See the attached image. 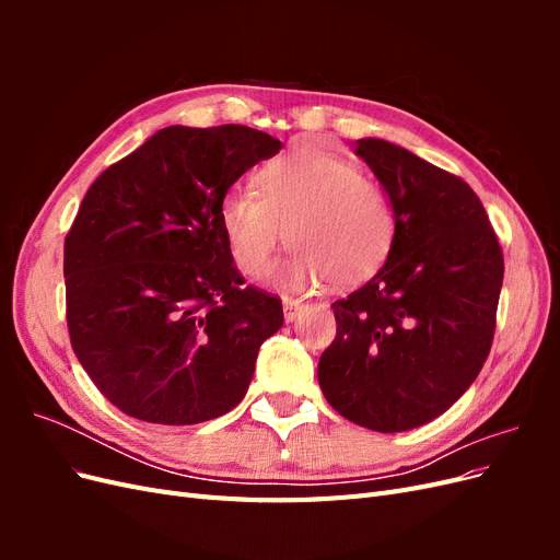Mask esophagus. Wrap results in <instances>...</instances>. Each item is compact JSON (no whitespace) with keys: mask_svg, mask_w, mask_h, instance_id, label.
I'll list each match as a JSON object with an SVG mask.
<instances>
[{"mask_svg":"<svg viewBox=\"0 0 560 560\" xmlns=\"http://www.w3.org/2000/svg\"><path fill=\"white\" fill-rule=\"evenodd\" d=\"M282 308H284V319H287V322H294V319L299 317V313H301L303 308H306V306H303V301L287 296V299L282 301Z\"/></svg>","mask_w":560,"mask_h":560,"instance_id":"obj_1","label":"esophagus"}]
</instances>
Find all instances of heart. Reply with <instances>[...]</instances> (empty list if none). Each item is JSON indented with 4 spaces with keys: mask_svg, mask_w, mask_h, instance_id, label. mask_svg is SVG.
<instances>
[{
    "mask_svg": "<svg viewBox=\"0 0 560 560\" xmlns=\"http://www.w3.org/2000/svg\"><path fill=\"white\" fill-rule=\"evenodd\" d=\"M257 192L233 191L219 210L231 257L245 276H264L290 241L296 249L278 270L287 290L325 280L354 287L385 264L395 243V208L387 191L354 163L313 149L270 161Z\"/></svg>",
    "mask_w": 560,
    "mask_h": 560,
    "instance_id": "obj_1",
    "label": "heart"
}]
</instances>
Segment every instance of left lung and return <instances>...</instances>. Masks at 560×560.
<instances>
[{
	"mask_svg": "<svg viewBox=\"0 0 560 560\" xmlns=\"http://www.w3.org/2000/svg\"><path fill=\"white\" fill-rule=\"evenodd\" d=\"M395 208L378 273L331 303L336 336L317 381L334 409L374 432H406L465 395L493 346L504 259L469 184L385 140H358Z\"/></svg>",
	"mask_w": 560,
	"mask_h": 560,
	"instance_id": "1",
	"label": "left lung"
}]
</instances>
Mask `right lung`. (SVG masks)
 I'll return each mask as SVG.
<instances>
[{
    "mask_svg": "<svg viewBox=\"0 0 560 560\" xmlns=\"http://www.w3.org/2000/svg\"><path fill=\"white\" fill-rule=\"evenodd\" d=\"M247 126L163 128L109 165L65 238L67 329L118 411L196 425L245 397L282 301L245 284L219 226L231 184L280 151Z\"/></svg>",
    "mask_w": 560,
    "mask_h": 560,
    "instance_id": "obj_1",
    "label": "right lung"
}]
</instances>
